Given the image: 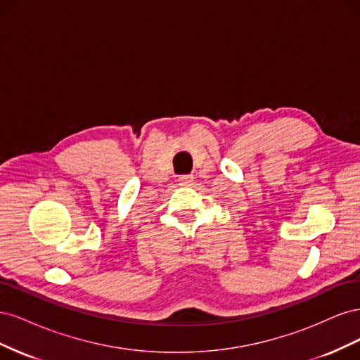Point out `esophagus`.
Masks as SVG:
<instances>
[{
	"instance_id": "34e87169",
	"label": "esophagus",
	"mask_w": 360,
	"mask_h": 360,
	"mask_svg": "<svg viewBox=\"0 0 360 360\" xmlns=\"http://www.w3.org/2000/svg\"><path fill=\"white\" fill-rule=\"evenodd\" d=\"M179 184L183 188H191L193 184V176H180Z\"/></svg>"
}]
</instances>
